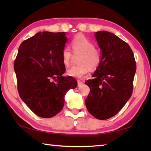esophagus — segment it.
<instances>
[{
  "instance_id": "1",
  "label": "esophagus",
  "mask_w": 151,
  "mask_h": 151,
  "mask_svg": "<svg viewBox=\"0 0 151 151\" xmlns=\"http://www.w3.org/2000/svg\"><path fill=\"white\" fill-rule=\"evenodd\" d=\"M77 82H78V86H81V85L83 84V82H82V81H80V80H78V81H77Z\"/></svg>"
}]
</instances>
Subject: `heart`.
Masks as SVG:
<instances>
[{
  "mask_svg": "<svg viewBox=\"0 0 151 151\" xmlns=\"http://www.w3.org/2000/svg\"><path fill=\"white\" fill-rule=\"evenodd\" d=\"M71 47L75 55L81 54L78 58V65H73L67 69V74L71 77L81 78L86 75L89 69L95 70L99 66L101 62V54L95 49L93 43L87 37L79 35L72 41ZM73 57L71 50L68 47L63 48L62 52L63 63L68 66Z\"/></svg>",
  "mask_w": 151,
  "mask_h": 151,
  "instance_id": "obj_1",
  "label": "heart"
}]
</instances>
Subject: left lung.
<instances>
[{
	"mask_svg": "<svg viewBox=\"0 0 151 151\" xmlns=\"http://www.w3.org/2000/svg\"><path fill=\"white\" fill-rule=\"evenodd\" d=\"M95 37L101 62L93 79L85 82L90 88L85 103L93 116L105 120L116 115L130 98L136 65L130 46L114 34L99 31Z\"/></svg>",
	"mask_w": 151,
	"mask_h": 151,
	"instance_id": "1",
	"label": "left lung"
}]
</instances>
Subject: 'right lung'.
I'll list each match as a JSON object with an SVG mask.
<instances>
[{
    "mask_svg": "<svg viewBox=\"0 0 151 151\" xmlns=\"http://www.w3.org/2000/svg\"><path fill=\"white\" fill-rule=\"evenodd\" d=\"M65 32H38L22 41L14 62L19 96L37 116L54 117L62 110L66 93L77 86L65 70L62 52ZM55 81H52V80Z\"/></svg>",
    "mask_w": 151,
    "mask_h": 151,
    "instance_id": "add662e5",
    "label": "right lung"
}]
</instances>
